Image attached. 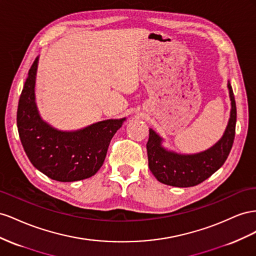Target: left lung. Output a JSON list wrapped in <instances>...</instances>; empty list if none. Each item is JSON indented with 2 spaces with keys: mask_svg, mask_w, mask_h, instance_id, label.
<instances>
[{
  "mask_svg": "<svg viewBox=\"0 0 256 256\" xmlns=\"http://www.w3.org/2000/svg\"><path fill=\"white\" fill-rule=\"evenodd\" d=\"M230 114L223 136L212 147L193 154H182L163 147V138L149 128L147 153L149 168L158 181L164 184L188 188L202 184L224 164L232 147L236 130V102L232 86L228 84Z\"/></svg>",
  "mask_w": 256,
  "mask_h": 256,
  "instance_id": "1",
  "label": "left lung"
}]
</instances>
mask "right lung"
<instances>
[{
  "label": "right lung",
  "instance_id": "add662e5",
  "mask_svg": "<svg viewBox=\"0 0 256 256\" xmlns=\"http://www.w3.org/2000/svg\"><path fill=\"white\" fill-rule=\"evenodd\" d=\"M38 58L21 92L17 126L21 144L36 170L47 177L72 182L94 176L106 158L109 142L126 118L108 119L76 130H61L42 119L35 98Z\"/></svg>",
  "mask_w": 256,
  "mask_h": 256
}]
</instances>
